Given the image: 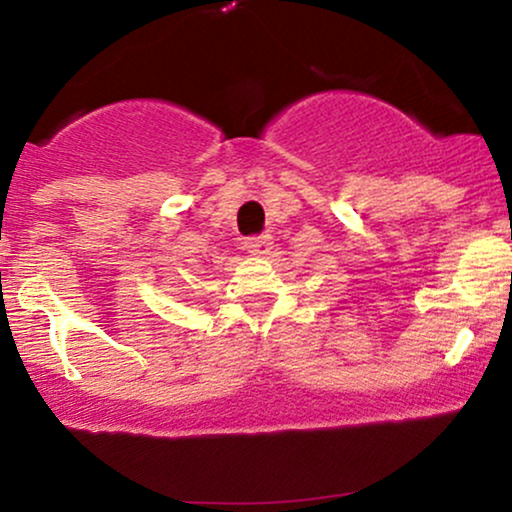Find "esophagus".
<instances>
[{"label":"esophagus","instance_id":"esophagus-1","mask_svg":"<svg viewBox=\"0 0 512 512\" xmlns=\"http://www.w3.org/2000/svg\"><path fill=\"white\" fill-rule=\"evenodd\" d=\"M270 249H272L270 235H256V237H249V240H244V251L251 256H265L270 254Z\"/></svg>","mask_w":512,"mask_h":512}]
</instances>
